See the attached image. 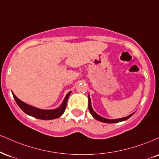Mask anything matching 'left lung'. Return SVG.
<instances>
[{"label": "left lung", "mask_w": 159, "mask_h": 159, "mask_svg": "<svg viewBox=\"0 0 159 159\" xmlns=\"http://www.w3.org/2000/svg\"><path fill=\"white\" fill-rule=\"evenodd\" d=\"M88 100H89L88 107H89V112H90V113H91L92 116H93V118H95V119H96V120H98V121H99L104 122V123H107V124L118 123V122H121V121H125V120H127V119H128V118H129L132 116H133V114H134V112H133V113L130 114V115H129V116H127V117L122 118H118V119H112V120L107 119V118H104L101 117V116H98V115L95 113V111L93 110V108H92V106H91V101H90V98H89V96H88Z\"/></svg>", "instance_id": "1"}]
</instances>
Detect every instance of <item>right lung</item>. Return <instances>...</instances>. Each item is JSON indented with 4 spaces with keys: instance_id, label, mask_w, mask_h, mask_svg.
Returning a JSON list of instances; mask_svg holds the SVG:
<instances>
[{
    "instance_id": "right-lung-1",
    "label": "right lung",
    "mask_w": 159,
    "mask_h": 159,
    "mask_svg": "<svg viewBox=\"0 0 159 159\" xmlns=\"http://www.w3.org/2000/svg\"><path fill=\"white\" fill-rule=\"evenodd\" d=\"M71 92H69L67 95L65 97L64 101H63L62 104L60 107L56 109V110H40L34 107L30 106V105L26 104V103L23 102L17 98L15 95L13 94V97H14L15 101H16L17 104L18 105L19 107L24 111L26 114L29 115V116H32V117L38 118V119L41 120H51V119H55L60 117L64 113L66 107V104H67V100L69 96L70 95Z\"/></svg>"
}]
</instances>
